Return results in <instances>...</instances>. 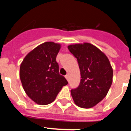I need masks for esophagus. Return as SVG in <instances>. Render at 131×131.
<instances>
[{
	"mask_svg": "<svg viewBox=\"0 0 131 131\" xmlns=\"http://www.w3.org/2000/svg\"><path fill=\"white\" fill-rule=\"evenodd\" d=\"M65 77H66V79L68 80V81H69V75H66L65 76Z\"/></svg>",
	"mask_w": 131,
	"mask_h": 131,
	"instance_id": "34e87169",
	"label": "esophagus"
}]
</instances>
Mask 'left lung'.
<instances>
[{
    "mask_svg": "<svg viewBox=\"0 0 131 131\" xmlns=\"http://www.w3.org/2000/svg\"><path fill=\"white\" fill-rule=\"evenodd\" d=\"M77 58L81 81L71 90L74 102L79 107L90 108L106 97L112 83L113 69L108 58L101 50L90 43L68 46Z\"/></svg>",
    "mask_w": 131,
    "mask_h": 131,
    "instance_id": "obj_1",
    "label": "left lung"
}]
</instances>
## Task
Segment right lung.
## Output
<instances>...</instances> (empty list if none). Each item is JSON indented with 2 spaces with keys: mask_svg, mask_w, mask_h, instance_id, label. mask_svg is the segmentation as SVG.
Listing matches in <instances>:
<instances>
[{
  "mask_svg": "<svg viewBox=\"0 0 131 131\" xmlns=\"http://www.w3.org/2000/svg\"><path fill=\"white\" fill-rule=\"evenodd\" d=\"M60 49L59 44L46 42L30 52L21 63L19 77L23 88L38 104L52 102L68 83L59 73L56 56Z\"/></svg>",
  "mask_w": 131,
  "mask_h": 131,
  "instance_id": "add662e5",
  "label": "right lung"
}]
</instances>
